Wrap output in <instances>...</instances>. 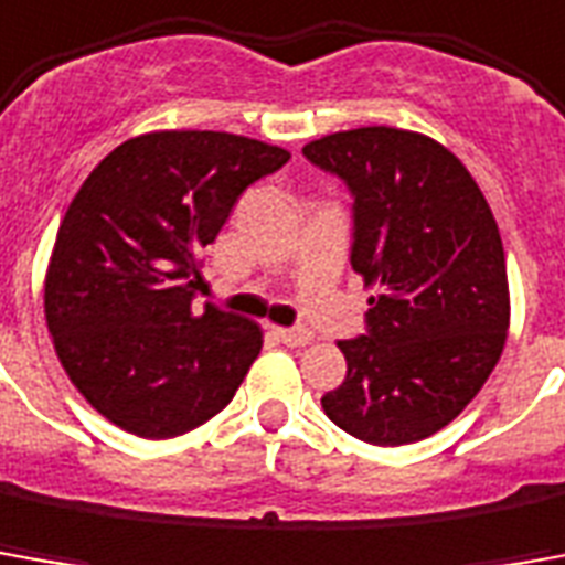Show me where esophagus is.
<instances>
[{
  "instance_id": "esophagus-1",
  "label": "esophagus",
  "mask_w": 565,
  "mask_h": 565,
  "mask_svg": "<svg viewBox=\"0 0 565 565\" xmlns=\"http://www.w3.org/2000/svg\"><path fill=\"white\" fill-rule=\"evenodd\" d=\"M275 337L281 339L284 345H309L311 339H315V333L311 330H306V327H275Z\"/></svg>"
}]
</instances>
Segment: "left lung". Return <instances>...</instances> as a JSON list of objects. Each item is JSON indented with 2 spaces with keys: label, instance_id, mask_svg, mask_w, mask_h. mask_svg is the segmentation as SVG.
<instances>
[{
  "label": "left lung",
  "instance_id": "obj_1",
  "mask_svg": "<svg viewBox=\"0 0 565 565\" xmlns=\"http://www.w3.org/2000/svg\"><path fill=\"white\" fill-rule=\"evenodd\" d=\"M302 156L351 195V269L376 284L349 373L321 397L333 425L401 447L459 416L499 364L508 271L483 192L449 149L397 128L321 137Z\"/></svg>",
  "mask_w": 565,
  "mask_h": 565
}]
</instances>
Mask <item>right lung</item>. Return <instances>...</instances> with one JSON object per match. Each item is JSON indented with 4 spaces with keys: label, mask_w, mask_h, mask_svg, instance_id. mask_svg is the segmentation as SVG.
<instances>
[{
    "label": "right lung",
    "mask_w": 565,
    "mask_h": 565,
    "mask_svg": "<svg viewBox=\"0 0 565 565\" xmlns=\"http://www.w3.org/2000/svg\"><path fill=\"white\" fill-rule=\"evenodd\" d=\"M290 152L223 131H159L116 146L57 228L45 318L66 376L100 416L149 440L199 428L263 349L254 321L195 311L204 247Z\"/></svg>",
    "instance_id": "1"
}]
</instances>
